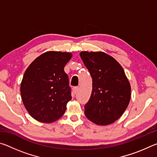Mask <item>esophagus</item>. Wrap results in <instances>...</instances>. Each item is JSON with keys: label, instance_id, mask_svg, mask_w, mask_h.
Here are the masks:
<instances>
[{"label": "esophagus", "instance_id": "obj_1", "mask_svg": "<svg viewBox=\"0 0 157 157\" xmlns=\"http://www.w3.org/2000/svg\"><path fill=\"white\" fill-rule=\"evenodd\" d=\"M78 86H74L73 88V92H74V94H76V93L78 92Z\"/></svg>", "mask_w": 157, "mask_h": 157}]
</instances>
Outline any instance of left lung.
Wrapping results in <instances>:
<instances>
[{"instance_id":"8db88e82","label":"left lung","mask_w":157,"mask_h":157,"mask_svg":"<svg viewBox=\"0 0 157 157\" xmlns=\"http://www.w3.org/2000/svg\"><path fill=\"white\" fill-rule=\"evenodd\" d=\"M93 79L91 97L84 105L87 118L107 125L120 118L129 105L131 87L122 66L102 52L79 54Z\"/></svg>"}]
</instances>
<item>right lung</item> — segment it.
<instances>
[{"label": "right lung", "instance_id": "obj_1", "mask_svg": "<svg viewBox=\"0 0 157 157\" xmlns=\"http://www.w3.org/2000/svg\"><path fill=\"white\" fill-rule=\"evenodd\" d=\"M72 57L69 52L49 51L34 59L25 71L21 94L30 116L42 123H52L65 113L71 89L63 68Z\"/></svg>", "mask_w": 157, "mask_h": 157}]
</instances>
